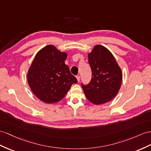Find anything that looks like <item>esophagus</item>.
Returning <instances> with one entry per match:
<instances>
[{
  "label": "esophagus",
  "instance_id": "1",
  "mask_svg": "<svg viewBox=\"0 0 151 151\" xmlns=\"http://www.w3.org/2000/svg\"><path fill=\"white\" fill-rule=\"evenodd\" d=\"M76 78H77V80H78V82H80V76L79 75H77L76 76Z\"/></svg>",
  "mask_w": 151,
  "mask_h": 151
}]
</instances>
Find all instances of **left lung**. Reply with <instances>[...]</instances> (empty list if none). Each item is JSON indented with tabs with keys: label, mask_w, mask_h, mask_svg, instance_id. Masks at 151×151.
<instances>
[{
	"label": "left lung",
	"mask_w": 151,
	"mask_h": 151,
	"mask_svg": "<svg viewBox=\"0 0 151 151\" xmlns=\"http://www.w3.org/2000/svg\"><path fill=\"white\" fill-rule=\"evenodd\" d=\"M88 63L92 70L90 83L82 87L87 99L95 105L110 101L121 88V69L109 50L102 45H96L88 53Z\"/></svg>",
	"instance_id": "left-lung-1"
}]
</instances>
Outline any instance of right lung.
Listing matches in <instances>:
<instances>
[{
    "label": "right lung",
    "mask_w": 151,
    "mask_h": 151,
    "mask_svg": "<svg viewBox=\"0 0 151 151\" xmlns=\"http://www.w3.org/2000/svg\"><path fill=\"white\" fill-rule=\"evenodd\" d=\"M67 55L51 45L37 53L29 68L27 81L30 89L41 101L46 103L60 101L72 84L78 82L65 64Z\"/></svg>",
    "instance_id": "obj_1"
}]
</instances>
